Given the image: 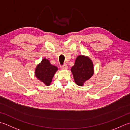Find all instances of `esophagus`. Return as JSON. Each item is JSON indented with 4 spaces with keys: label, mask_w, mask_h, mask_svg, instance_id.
Segmentation results:
<instances>
[{
    "label": "esophagus",
    "mask_w": 130,
    "mask_h": 130,
    "mask_svg": "<svg viewBox=\"0 0 130 130\" xmlns=\"http://www.w3.org/2000/svg\"><path fill=\"white\" fill-rule=\"evenodd\" d=\"M60 67H61V68L62 69H63V70H67V69L68 68V67L67 64H64L63 65L60 66Z\"/></svg>",
    "instance_id": "obj_1"
}]
</instances>
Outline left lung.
<instances>
[{
  "instance_id": "left-lung-1",
  "label": "left lung",
  "mask_w": 130,
  "mask_h": 130,
  "mask_svg": "<svg viewBox=\"0 0 130 130\" xmlns=\"http://www.w3.org/2000/svg\"><path fill=\"white\" fill-rule=\"evenodd\" d=\"M75 83L83 86L84 83L92 77L94 74L93 64L91 58L84 55H79L71 68Z\"/></svg>"
}]
</instances>
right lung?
I'll list each match as a JSON object with an SVG mask.
<instances>
[{"label": "right lung", "mask_w": 130, "mask_h": 130, "mask_svg": "<svg viewBox=\"0 0 130 130\" xmlns=\"http://www.w3.org/2000/svg\"><path fill=\"white\" fill-rule=\"evenodd\" d=\"M57 70V67L51 64L50 61L44 58L35 68V75L45 86H48L51 85L53 76Z\"/></svg>", "instance_id": "add662e5"}]
</instances>
